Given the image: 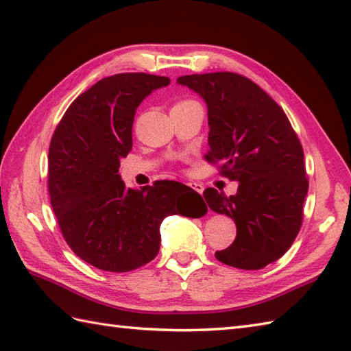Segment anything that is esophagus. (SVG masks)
I'll list each match as a JSON object with an SVG mask.
<instances>
[{
	"mask_svg": "<svg viewBox=\"0 0 351 351\" xmlns=\"http://www.w3.org/2000/svg\"><path fill=\"white\" fill-rule=\"evenodd\" d=\"M190 185V187L193 189V190H196L197 193H200V195H202V193H204V185L202 184H196V182H190L189 184Z\"/></svg>",
	"mask_w": 351,
	"mask_h": 351,
	"instance_id": "obj_1",
	"label": "esophagus"
}]
</instances>
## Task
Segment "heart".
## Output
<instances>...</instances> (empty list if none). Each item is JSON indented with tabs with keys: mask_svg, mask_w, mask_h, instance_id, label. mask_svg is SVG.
<instances>
[{
	"mask_svg": "<svg viewBox=\"0 0 351 351\" xmlns=\"http://www.w3.org/2000/svg\"><path fill=\"white\" fill-rule=\"evenodd\" d=\"M181 104H182V102H181Z\"/></svg>",
	"mask_w": 351,
	"mask_h": 351,
	"instance_id": "1",
	"label": "heart"
}]
</instances>
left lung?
<instances>
[{"label":"left lung","mask_w":351,"mask_h":351,"mask_svg":"<svg viewBox=\"0 0 351 351\" xmlns=\"http://www.w3.org/2000/svg\"><path fill=\"white\" fill-rule=\"evenodd\" d=\"M178 84L196 92L208 108V161L238 182L234 196L206 189L214 213L235 221L237 237L220 263L261 270L287 253L299 234L309 182L304 154L287 114L263 88L232 72L185 75Z\"/></svg>","instance_id":"obj_1"}]
</instances>
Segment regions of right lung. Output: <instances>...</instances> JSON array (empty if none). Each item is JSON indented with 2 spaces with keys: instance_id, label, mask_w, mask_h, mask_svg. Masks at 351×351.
<instances>
[{
  "instance_id": "1",
  "label": "right lung",
  "mask_w": 351,
  "mask_h": 351,
  "mask_svg": "<svg viewBox=\"0 0 351 351\" xmlns=\"http://www.w3.org/2000/svg\"><path fill=\"white\" fill-rule=\"evenodd\" d=\"M167 77L117 73L102 78L66 110L48 154L51 205L66 243L87 264L125 273L158 255L162 220L199 219L208 208L176 181L128 189L119 175L132 149L136 110Z\"/></svg>"
}]
</instances>
